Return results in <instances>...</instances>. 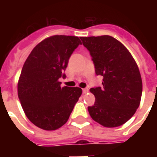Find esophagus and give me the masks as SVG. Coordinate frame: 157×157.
I'll list each match as a JSON object with an SVG mask.
<instances>
[{"label":"esophagus","instance_id":"esophagus-1","mask_svg":"<svg viewBox=\"0 0 157 157\" xmlns=\"http://www.w3.org/2000/svg\"><path fill=\"white\" fill-rule=\"evenodd\" d=\"M82 91H83V94H86L89 91V90L87 88H85V89H82Z\"/></svg>","mask_w":157,"mask_h":157}]
</instances>
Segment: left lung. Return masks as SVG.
<instances>
[{"label": "left lung", "instance_id": "8db88e82", "mask_svg": "<svg viewBox=\"0 0 157 157\" xmlns=\"http://www.w3.org/2000/svg\"><path fill=\"white\" fill-rule=\"evenodd\" d=\"M90 51L102 87L91 88L95 103L88 107L94 121L104 127L122 125L131 118L141 100L143 83L136 62L119 40L110 36L81 37Z\"/></svg>", "mask_w": 157, "mask_h": 157}]
</instances>
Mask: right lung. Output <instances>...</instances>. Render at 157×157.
<instances>
[{"instance_id": "add662e5", "label": "right lung", "mask_w": 157, "mask_h": 157, "mask_svg": "<svg viewBox=\"0 0 157 157\" xmlns=\"http://www.w3.org/2000/svg\"><path fill=\"white\" fill-rule=\"evenodd\" d=\"M81 45L77 36L56 35L40 42L26 59L18 82V96L36 126L55 130L68 120L82 94L79 87L61 86L69 58Z\"/></svg>"}]
</instances>
